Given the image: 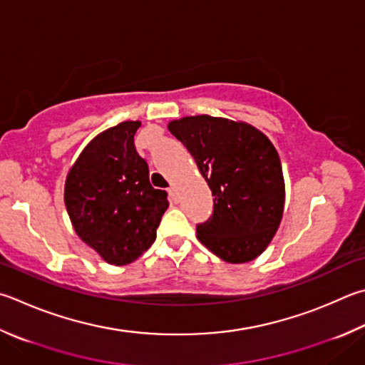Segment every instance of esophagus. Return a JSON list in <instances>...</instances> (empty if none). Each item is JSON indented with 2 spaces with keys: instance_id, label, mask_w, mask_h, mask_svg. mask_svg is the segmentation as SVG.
<instances>
[{
  "instance_id": "obj_1",
  "label": "esophagus",
  "mask_w": 365,
  "mask_h": 365,
  "mask_svg": "<svg viewBox=\"0 0 365 365\" xmlns=\"http://www.w3.org/2000/svg\"><path fill=\"white\" fill-rule=\"evenodd\" d=\"M168 193H169V200L172 202H177V195H175V188L174 187H169L168 188Z\"/></svg>"
}]
</instances>
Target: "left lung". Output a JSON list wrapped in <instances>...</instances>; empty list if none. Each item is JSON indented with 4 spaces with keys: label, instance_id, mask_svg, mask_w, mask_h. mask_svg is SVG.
Masks as SVG:
<instances>
[{
    "label": "left lung",
    "instance_id": "1",
    "mask_svg": "<svg viewBox=\"0 0 365 365\" xmlns=\"http://www.w3.org/2000/svg\"><path fill=\"white\" fill-rule=\"evenodd\" d=\"M195 158L214 196V214L196 227L212 254L228 263L252 262L279 228L286 185L279 155L254 125L209 115L168 124Z\"/></svg>",
    "mask_w": 365,
    "mask_h": 365
}]
</instances>
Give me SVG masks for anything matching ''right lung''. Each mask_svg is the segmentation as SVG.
Returning a JSON list of instances; mask_svg holds the SVG:
<instances>
[{
    "label": "right lung",
    "instance_id": "add662e5",
    "mask_svg": "<svg viewBox=\"0 0 365 365\" xmlns=\"http://www.w3.org/2000/svg\"><path fill=\"white\" fill-rule=\"evenodd\" d=\"M140 121H123L86 145L67 174L63 200L84 244L110 264L137 260L156 240L168 193L150 183L148 164L137 153Z\"/></svg>",
    "mask_w": 365,
    "mask_h": 365
}]
</instances>
